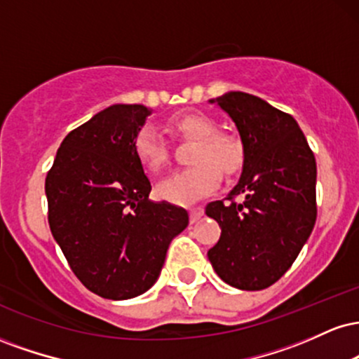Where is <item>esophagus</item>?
Masks as SVG:
<instances>
[{"label": "esophagus", "mask_w": 359, "mask_h": 359, "mask_svg": "<svg viewBox=\"0 0 359 359\" xmlns=\"http://www.w3.org/2000/svg\"><path fill=\"white\" fill-rule=\"evenodd\" d=\"M189 214H191V222L194 224V222H197L201 217H203L204 211H203V208H192L191 211H189Z\"/></svg>", "instance_id": "esophagus-1"}]
</instances>
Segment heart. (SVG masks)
I'll use <instances>...</instances> for the list:
<instances>
[{
    "instance_id": "heart-1",
    "label": "heart",
    "mask_w": 359,
    "mask_h": 359,
    "mask_svg": "<svg viewBox=\"0 0 359 359\" xmlns=\"http://www.w3.org/2000/svg\"><path fill=\"white\" fill-rule=\"evenodd\" d=\"M168 130L196 140L191 162L196 165L174 172L156 187L162 199L174 204H191L211 194L219 185V172L233 175L243 163L241 143L231 135L219 133L216 121L203 113H184L168 119ZM140 163L150 174H158L168 162V147L155 126L147 125L133 142Z\"/></svg>"
}]
</instances>
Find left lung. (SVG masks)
<instances>
[{"mask_svg": "<svg viewBox=\"0 0 359 359\" xmlns=\"http://www.w3.org/2000/svg\"><path fill=\"white\" fill-rule=\"evenodd\" d=\"M211 102L238 128L243 172L226 199L205 205L221 228L208 257L228 285L263 290L290 269L314 229L316 158L297 121L266 101L231 90Z\"/></svg>", "mask_w": 359, "mask_h": 359, "instance_id": "obj_1", "label": "left lung"}]
</instances>
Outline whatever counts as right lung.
<instances>
[{
    "label": "right lung",
    "mask_w": 359,
    "mask_h": 359,
    "mask_svg": "<svg viewBox=\"0 0 359 359\" xmlns=\"http://www.w3.org/2000/svg\"><path fill=\"white\" fill-rule=\"evenodd\" d=\"M150 113L113 104L94 114L64 138L45 179L53 238L82 285L104 299L147 292L189 224L184 208L148 201L133 142Z\"/></svg>",
    "instance_id": "add662e5"
}]
</instances>
